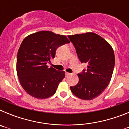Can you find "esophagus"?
I'll use <instances>...</instances> for the list:
<instances>
[{"label": "esophagus", "instance_id": "obj_1", "mask_svg": "<svg viewBox=\"0 0 129 129\" xmlns=\"http://www.w3.org/2000/svg\"><path fill=\"white\" fill-rule=\"evenodd\" d=\"M71 74H70V73H68V72H66V74H65V75H66V76H67V77L70 76Z\"/></svg>", "mask_w": 129, "mask_h": 129}]
</instances>
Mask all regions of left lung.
Returning a JSON list of instances; mask_svg holds the SVG:
<instances>
[{"label": "left lung", "mask_w": 129, "mask_h": 129, "mask_svg": "<svg viewBox=\"0 0 129 129\" xmlns=\"http://www.w3.org/2000/svg\"><path fill=\"white\" fill-rule=\"evenodd\" d=\"M81 62L87 69L79 74V82L70 86L72 92L81 100H92L109 85L115 64L114 50L110 44L93 32L68 35Z\"/></svg>", "instance_id": "left-lung-1"}]
</instances>
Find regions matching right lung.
<instances>
[{"label": "right lung", "mask_w": 129, "mask_h": 129, "mask_svg": "<svg viewBox=\"0 0 129 129\" xmlns=\"http://www.w3.org/2000/svg\"><path fill=\"white\" fill-rule=\"evenodd\" d=\"M70 41L65 35L40 31L25 37L17 57V74L23 89L31 96L46 99L55 93L64 71L46 64L55 57L59 46Z\"/></svg>", "instance_id": "1"}]
</instances>
